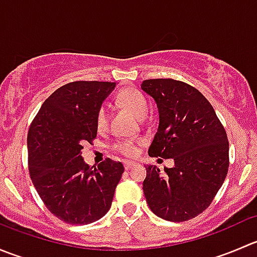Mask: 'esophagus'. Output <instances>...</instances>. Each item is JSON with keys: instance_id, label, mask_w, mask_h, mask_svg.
<instances>
[{"instance_id": "obj_1", "label": "esophagus", "mask_w": 257, "mask_h": 257, "mask_svg": "<svg viewBox=\"0 0 257 257\" xmlns=\"http://www.w3.org/2000/svg\"><path fill=\"white\" fill-rule=\"evenodd\" d=\"M134 167H136V163H132V162L124 163V168H125V170L132 169V168H134Z\"/></svg>"}]
</instances>
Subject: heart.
Masks as SVG:
<instances>
[{"instance_id": "1", "label": "heart", "mask_w": 257, "mask_h": 257, "mask_svg": "<svg viewBox=\"0 0 257 257\" xmlns=\"http://www.w3.org/2000/svg\"><path fill=\"white\" fill-rule=\"evenodd\" d=\"M118 99L126 109L131 110L132 113L139 119H143L147 115L149 104L148 99L141 90L136 88H125L121 90L118 95ZM108 124V110L104 104L98 108L97 114H95V126L98 131L105 129ZM142 144V141H134V139H120L113 144V149L115 152L120 153L121 155L126 158L137 157L139 152V145Z\"/></svg>"}]
</instances>
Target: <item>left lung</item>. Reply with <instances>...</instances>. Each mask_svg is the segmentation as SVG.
Here are the masks:
<instances>
[{"label": "left lung", "mask_w": 257, "mask_h": 257, "mask_svg": "<svg viewBox=\"0 0 257 257\" xmlns=\"http://www.w3.org/2000/svg\"><path fill=\"white\" fill-rule=\"evenodd\" d=\"M142 89L154 98L159 126L150 157L174 167L148 165L143 191L150 210L173 222L190 220L209 208L229 169V141L209 100L196 88L172 78L147 79Z\"/></svg>", "instance_id": "8db88e82"}]
</instances>
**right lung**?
Returning <instances> with one entry per match:
<instances>
[{
  "instance_id": "obj_1",
  "label": "right lung",
  "mask_w": 257,
  "mask_h": 257,
  "mask_svg": "<svg viewBox=\"0 0 257 257\" xmlns=\"http://www.w3.org/2000/svg\"><path fill=\"white\" fill-rule=\"evenodd\" d=\"M115 87L112 82L77 80L62 85L45 100L28 129V170L45 205L72 225L104 216L124 172L107 159L90 168L83 144L97 137L95 114Z\"/></svg>"
}]
</instances>
